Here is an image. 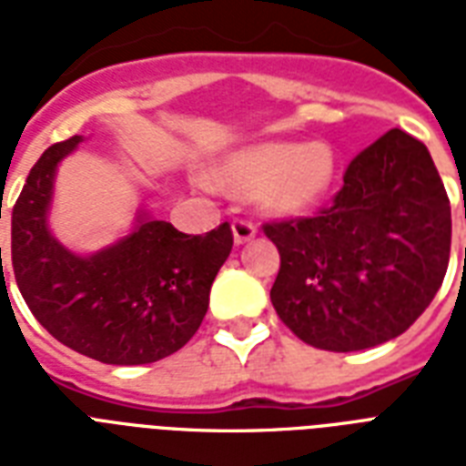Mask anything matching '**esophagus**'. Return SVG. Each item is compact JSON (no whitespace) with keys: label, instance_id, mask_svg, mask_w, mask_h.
<instances>
[{"label":"esophagus","instance_id":"34e87169","mask_svg":"<svg viewBox=\"0 0 466 466\" xmlns=\"http://www.w3.org/2000/svg\"><path fill=\"white\" fill-rule=\"evenodd\" d=\"M232 234H234V244L239 247V244H247L256 237V227L248 222V219H234L232 222Z\"/></svg>","mask_w":466,"mask_h":466}]
</instances>
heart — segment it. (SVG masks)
<instances>
[{"label": "heart", "mask_w": 466, "mask_h": 466, "mask_svg": "<svg viewBox=\"0 0 466 466\" xmlns=\"http://www.w3.org/2000/svg\"><path fill=\"white\" fill-rule=\"evenodd\" d=\"M339 159L329 142H263L219 161L212 183L234 196L256 198L276 218L314 210L336 178Z\"/></svg>", "instance_id": "1"}]
</instances>
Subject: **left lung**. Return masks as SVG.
<instances>
[{
    "instance_id": "8db88e82",
    "label": "left lung",
    "mask_w": 466,
    "mask_h": 466,
    "mask_svg": "<svg viewBox=\"0 0 466 466\" xmlns=\"http://www.w3.org/2000/svg\"><path fill=\"white\" fill-rule=\"evenodd\" d=\"M280 251L270 302L299 340L350 353L401 336L450 261V200L431 152L390 130L348 164L317 218L263 225Z\"/></svg>"
}]
</instances>
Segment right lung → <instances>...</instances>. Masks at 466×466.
Masks as SVG:
<instances>
[{
    "mask_svg": "<svg viewBox=\"0 0 466 466\" xmlns=\"http://www.w3.org/2000/svg\"><path fill=\"white\" fill-rule=\"evenodd\" d=\"M82 135L47 147L11 212V266L25 305L50 336L106 365H145L193 339L210 305L212 280L232 251V227L183 234L137 215L130 234L91 256L47 227L55 171ZM2 263V247H0Z\"/></svg>",
    "mask_w": 466,
    "mask_h": 466,
    "instance_id": "1",
    "label": "right lung"
}]
</instances>
